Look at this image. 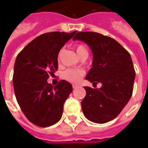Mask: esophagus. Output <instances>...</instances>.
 <instances>
[{"instance_id":"34e87169","label":"esophagus","mask_w":148,"mask_h":148,"mask_svg":"<svg viewBox=\"0 0 148 148\" xmlns=\"http://www.w3.org/2000/svg\"><path fill=\"white\" fill-rule=\"evenodd\" d=\"M77 88V85H76V84H73V88L74 89H75V88Z\"/></svg>"}]
</instances>
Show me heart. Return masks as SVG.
Instances as JSON below:
<instances>
[{
  "label": "heart",
  "mask_w": 148,
  "mask_h": 148,
  "mask_svg": "<svg viewBox=\"0 0 148 148\" xmlns=\"http://www.w3.org/2000/svg\"><path fill=\"white\" fill-rule=\"evenodd\" d=\"M74 48L76 50L77 53L79 57H81L82 54H84V53L88 54V49L84 45H76ZM60 53H61V51L58 53V60L60 58ZM84 72L81 69H67L63 73V78L65 79L66 81L71 82V83H77L81 80V77L84 76Z\"/></svg>",
  "instance_id": "obj_1"
}]
</instances>
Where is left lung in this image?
<instances>
[{
  "label": "left lung",
  "instance_id": "obj_1",
  "mask_svg": "<svg viewBox=\"0 0 148 148\" xmlns=\"http://www.w3.org/2000/svg\"><path fill=\"white\" fill-rule=\"evenodd\" d=\"M73 40L86 43L93 53L92 67L85 79L101 88L84 87L81 101L84 116L97 124L114 119L131 99L135 71L130 53L114 39L95 32H78Z\"/></svg>",
  "mask_w": 148,
  "mask_h": 148
}]
</instances>
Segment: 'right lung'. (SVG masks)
Listing matches in <instances>:
<instances>
[{
    "label": "right lung",
    "instance_id": "right-lung-1",
    "mask_svg": "<svg viewBox=\"0 0 148 148\" xmlns=\"http://www.w3.org/2000/svg\"><path fill=\"white\" fill-rule=\"evenodd\" d=\"M76 32L41 34L17 56L13 75L15 97L27 118L37 126H51L62 117L72 85L62 80L53 87L47 80L58 70L60 50Z\"/></svg>",
    "mask_w": 148,
    "mask_h": 148
}]
</instances>
